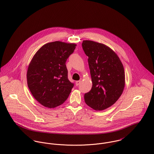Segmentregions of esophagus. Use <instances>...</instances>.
<instances>
[{
    "label": "esophagus",
    "mask_w": 154,
    "mask_h": 154,
    "mask_svg": "<svg viewBox=\"0 0 154 154\" xmlns=\"http://www.w3.org/2000/svg\"><path fill=\"white\" fill-rule=\"evenodd\" d=\"M80 83H81V81H77V82H75V85H77V86H78V85H80Z\"/></svg>",
    "instance_id": "1"
}]
</instances>
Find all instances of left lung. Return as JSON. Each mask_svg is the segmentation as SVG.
I'll return each mask as SVG.
<instances>
[{"instance_id": "1", "label": "left lung", "mask_w": 154, "mask_h": 154, "mask_svg": "<svg viewBox=\"0 0 154 154\" xmlns=\"http://www.w3.org/2000/svg\"><path fill=\"white\" fill-rule=\"evenodd\" d=\"M93 85L85 94V103L96 110H103L116 102L123 93L125 81L123 64L117 54L101 43L85 40L82 43Z\"/></svg>"}]
</instances>
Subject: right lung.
Segmentation results:
<instances>
[{"mask_svg":"<svg viewBox=\"0 0 154 154\" xmlns=\"http://www.w3.org/2000/svg\"><path fill=\"white\" fill-rule=\"evenodd\" d=\"M76 44L55 41L44 45L36 52L27 71V83L35 99L54 108L69 97L74 83L68 79L66 63Z\"/></svg>","mask_w":154,"mask_h":154,"instance_id":"right-lung-1","label":"right lung"}]
</instances>
